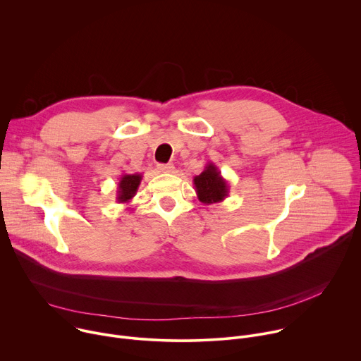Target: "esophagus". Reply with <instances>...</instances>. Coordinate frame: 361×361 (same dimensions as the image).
Instances as JSON below:
<instances>
[{
    "label": "esophagus",
    "instance_id": "1",
    "mask_svg": "<svg viewBox=\"0 0 361 361\" xmlns=\"http://www.w3.org/2000/svg\"><path fill=\"white\" fill-rule=\"evenodd\" d=\"M157 169L161 173H174V166L173 164H159Z\"/></svg>",
    "mask_w": 361,
    "mask_h": 361
}]
</instances>
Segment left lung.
Returning a JSON list of instances; mask_svg holds the SVG:
<instances>
[{"label":"left lung","mask_w":361,"mask_h":361,"mask_svg":"<svg viewBox=\"0 0 361 361\" xmlns=\"http://www.w3.org/2000/svg\"><path fill=\"white\" fill-rule=\"evenodd\" d=\"M195 192L202 204L221 202L230 192V185L223 178L221 171L214 163H209L200 176L192 178Z\"/></svg>","instance_id":"8db88e82"}]
</instances>
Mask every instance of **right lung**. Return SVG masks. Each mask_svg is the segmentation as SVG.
<instances>
[{
	"label": "right lung",
	"instance_id": "1",
	"mask_svg": "<svg viewBox=\"0 0 361 361\" xmlns=\"http://www.w3.org/2000/svg\"><path fill=\"white\" fill-rule=\"evenodd\" d=\"M142 180V176L135 173V174H123L118 181L117 187V197L116 200L118 202H130L133 197L137 194V190L140 187V183Z\"/></svg>",
	"mask_w": 361,
	"mask_h": 361
}]
</instances>
